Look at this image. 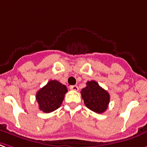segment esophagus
<instances>
[{
    "instance_id": "esophagus-1",
    "label": "esophagus",
    "mask_w": 147,
    "mask_h": 147,
    "mask_svg": "<svg viewBox=\"0 0 147 147\" xmlns=\"http://www.w3.org/2000/svg\"><path fill=\"white\" fill-rule=\"evenodd\" d=\"M69 88L71 90H73V91H78V87L77 86H71Z\"/></svg>"
}]
</instances>
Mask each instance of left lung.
<instances>
[{"label":"left lung","mask_w":147,"mask_h":147,"mask_svg":"<svg viewBox=\"0 0 147 147\" xmlns=\"http://www.w3.org/2000/svg\"><path fill=\"white\" fill-rule=\"evenodd\" d=\"M81 95L86 107L95 113H102L108 108L109 94L96 81L87 82L86 87L82 89Z\"/></svg>","instance_id":"8db88e82"}]
</instances>
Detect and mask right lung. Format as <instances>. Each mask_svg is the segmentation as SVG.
<instances>
[{
	"mask_svg": "<svg viewBox=\"0 0 147 147\" xmlns=\"http://www.w3.org/2000/svg\"><path fill=\"white\" fill-rule=\"evenodd\" d=\"M67 92V87L63 84L56 80L49 81L36 94L40 110L49 113L59 109Z\"/></svg>",
	"mask_w": 147,
	"mask_h": 147,
	"instance_id": "right-lung-1",
	"label": "right lung"
}]
</instances>
